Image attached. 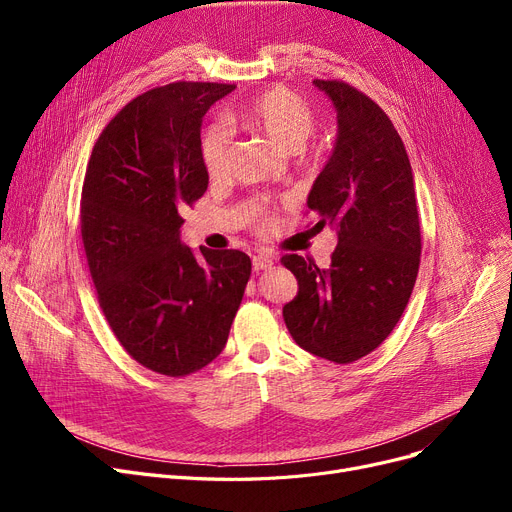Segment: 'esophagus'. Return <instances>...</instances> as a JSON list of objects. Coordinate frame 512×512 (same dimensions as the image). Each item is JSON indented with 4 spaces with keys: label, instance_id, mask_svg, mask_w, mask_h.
I'll list each match as a JSON object with an SVG mask.
<instances>
[{
    "label": "esophagus",
    "instance_id": "esophagus-1",
    "mask_svg": "<svg viewBox=\"0 0 512 512\" xmlns=\"http://www.w3.org/2000/svg\"><path fill=\"white\" fill-rule=\"evenodd\" d=\"M272 265H274V257H272V255H265V253L253 255V270H255V272L270 270Z\"/></svg>",
    "mask_w": 512,
    "mask_h": 512
}]
</instances>
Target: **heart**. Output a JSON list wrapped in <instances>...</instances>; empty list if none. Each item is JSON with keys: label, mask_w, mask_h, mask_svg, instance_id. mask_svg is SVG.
<instances>
[{"label": "heart", "mask_w": 512, "mask_h": 512, "mask_svg": "<svg viewBox=\"0 0 512 512\" xmlns=\"http://www.w3.org/2000/svg\"><path fill=\"white\" fill-rule=\"evenodd\" d=\"M230 122L261 134L263 139L286 153L299 151L311 137L315 118L311 107L294 91L276 87L251 97L230 114ZM230 134L224 124H211L201 137V159L209 178H222L228 170ZM259 230L265 232L272 220L259 215Z\"/></svg>", "instance_id": "1"}]
</instances>
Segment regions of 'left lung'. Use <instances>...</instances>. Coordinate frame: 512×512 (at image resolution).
<instances>
[{"label":"left lung","instance_id":"8db88e82","mask_svg":"<svg viewBox=\"0 0 512 512\" xmlns=\"http://www.w3.org/2000/svg\"><path fill=\"white\" fill-rule=\"evenodd\" d=\"M336 107L338 134L307 207L336 230L328 270L284 255L299 292L284 305L290 336L340 365L375 351L394 330L419 272L421 228L411 161L382 107L342 80H313Z\"/></svg>","mask_w":512,"mask_h":512}]
</instances>
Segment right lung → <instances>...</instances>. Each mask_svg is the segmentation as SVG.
I'll return each mask as SVG.
<instances>
[{"label": "right lung", "instance_id": "add662e5", "mask_svg": "<svg viewBox=\"0 0 512 512\" xmlns=\"http://www.w3.org/2000/svg\"><path fill=\"white\" fill-rule=\"evenodd\" d=\"M234 85L172 83L116 114L97 139L80 199V234L97 299L124 351L180 378L218 357L251 278L242 251L195 255L180 211L209 184L201 124Z\"/></svg>", "mask_w": 512, "mask_h": 512}]
</instances>
